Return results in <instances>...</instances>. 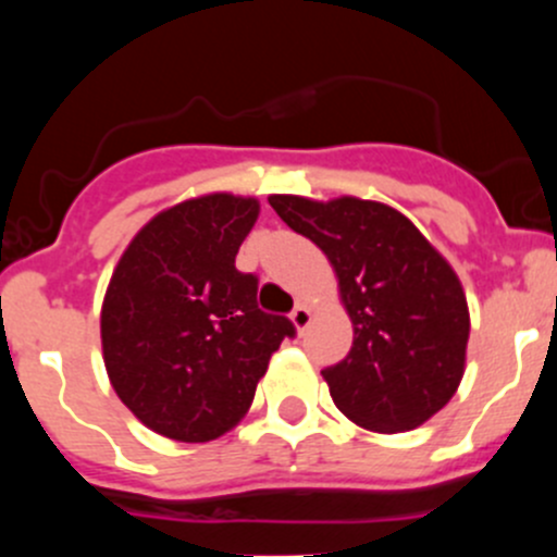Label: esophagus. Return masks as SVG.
I'll use <instances>...</instances> for the list:
<instances>
[{"instance_id": "1", "label": "esophagus", "mask_w": 557, "mask_h": 557, "mask_svg": "<svg viewBox=\"0 0 557 557\" xmlns=\"http://www.w3.org/2000/svg\"><path fill=\"white\" fill-rule=\"evenodd\" d=\"M310 320H312V312L307 305H296L294 312H290V323H294V329L299 331V334L310 325Z\"/></svg>"}]
</instances>
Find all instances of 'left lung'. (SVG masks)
<instances>
[{"instance_id":"1","label":"left lung","mask_w":557,"mask_h":557,"mask_svg":"<svg viewBox=\"0 0 557 557\" xmlns=\"http://www.w3.org/2000/svg\"><path fill=\"white\" fill-rule=\"evenodd\" d=\"M280 218L334 267L352 347L323 369L331 398L377 434L412 431L455 396L469 307L458 274L407 215L380 201L269 196Z\"/></svg>"}]
</instances>
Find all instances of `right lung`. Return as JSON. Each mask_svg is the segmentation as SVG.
Listing matches in <instances>:
<instances>
[{"label": "right lung", "instance_id": "add662e5", "mask_svg": "<svg viewBox=\"0 0 557 557\" xmlns=\"http://www.w3.org/2000/svg\"><path fill=\"white\" fill-rule=\"evenodd\" d=\"M258 210L232 194L180 201L139 228L107 285V377L137 420L174 442L232 431L272 352L296 334L288 318L258 310V277L234 267Z\"/></svg>", "mask_w": 557, "mask_h": 557}]
</instances>
